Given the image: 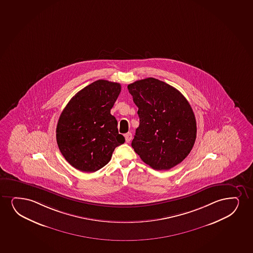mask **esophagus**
Returning <instances> with one entry per match:
<instances>
[{
	"mask_svg": "<svg viewBox=\"0 0 253 253\" xmlns=\"http://www.w3.org/2000/svg\"><path fill=\"white\" fill-rule=\"evenodd\" d=\"M125 138L126 141L129 143L131 140V138H132V134H131V132H127L126 134H125Z\"/></svg>",
	"mask_w": 253,
	"mask_h": 253,
	"instance_id": "obj_1",
	"label": "esophagus"
}]
</instances>
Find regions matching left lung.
I'll return each instance as SVG.
<instances>
[{
    "instance_id": "8db88e82",
    "label": "left lung",
    "mask_w": 253,
    "mask_h": 253,
    "mask_svg": "<svg viewBox=\"0 0 253 253\" xmlns=\"http://www.w3.org/2000/svg\"><path fill=\"white\" fill-rule=\"evenodd\" d=\"M138 108L139 126L131 147L153 169L181 163L195 143L197 124L188 101L174 87L147 78L128 84Z\"/></svg>"
}]
</instances>
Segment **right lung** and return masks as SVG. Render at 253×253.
<instances>
[{"instance_id":"obj_1","label":"right lung","mask_w":253,"mask_h":253,"mask_svg":"<svg viewBox=\"0 0 253 253\" xmlns=\"http://www.w3.org/2000/svg\"><path fill=\"white\" fill-rule=\"evenodd\" d=\"M119 83L99 80L80 90L58 121L56 141L65 159L82 172H96L125 142L110 114L121 93Z\"/></svg>"}]
</instances>
